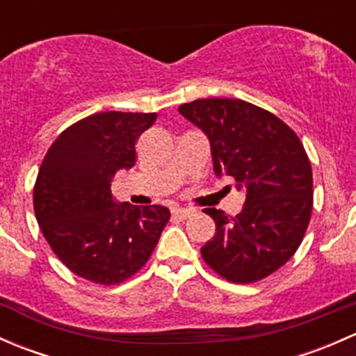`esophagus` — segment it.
<instances>
[{"label": "esophagus", "mask_w": 356, "mask_h": 356, "mask_svg": "<svg viewBox=\"0 0 356 356\" xmlns=\"http://www.w3.org/2000/svg\"><path fill=\"white\" fill-rule=\"evenodd\" d=\"M172 215H174V218H179V220H186V218L191 217L193 210H188V208H174Z\"/></svg>", "instance_id": "esophagus-1"}]
</instances>
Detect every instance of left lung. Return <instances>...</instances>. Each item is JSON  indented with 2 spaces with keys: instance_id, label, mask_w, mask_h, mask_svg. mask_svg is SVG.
Listing matches in <instances>:
<instances>
[{
  "instance_id": "left-lung-1",
  "label": "left lung",
  "mask_w": 356,
  "mask_h": 356,
  "mask_svg": "<svg viewBox=\"0 0 356 356\" xmlns=\"http://www.w3.org/2000/svg\"><path fill=\"white\" fill-rule=\"evenodd\" d=\"M179 111L210 139L215 174L246 191L236 217L204 208L215 236L201 257L229 282L268 277L296 253L310 224L314 179L300 138L274 113L243 99H195Z\"/></svg>"
}]
</instances>
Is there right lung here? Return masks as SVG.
<instances>
[{
	"mask_svg": "<svg viewBox=\"0 0 356 356\" xmlns=\"http://www.w3.org/2000/svg\"><path fill=\"white\" fill-rule=\"evenodd\" d=\"M156 113L102 111L67 127L42 160L34 211L53 253L86 281L120 284L141 270L170 218L160 204L115 203L110 182L136 163Z\"/></svg>",
	"mask_w": 356,
	"mask_h": 356,
	"instance_id": "right-lung-1",
	"label": "right lung"
}]
</instances>
